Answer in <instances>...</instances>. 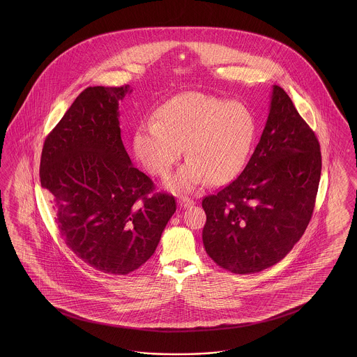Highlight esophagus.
<instances>
[{
  "label": "esophagus",
  "mask_w": 357,
  "mask_h": 357,
  "mask_svg": "<svg viewBox=\"0 0 357 357\" xmlns=\"http://www.w3.org/2000/svg\"><path fill=\"white\" fill-rule=\"evenodd\" d=\"M178 206L181 208H188V206H194V200H191L188 197H181L178 200Z\"/></svg>",
  "instance_id": "esophagus-1"
}]
</instances>
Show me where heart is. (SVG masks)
Wrapping results in <instances>:
<instances>
[{
	"mask_svg": "<svg viewBox=\"0 0 357 357\" xmlns=\"http://www.w3.org/2000/svg\"><path fill=\"white\" fill-rule=\"evenodd\" d=\"M142 123L133 135V151L153 175H166L185 146L188 160L166 185L176 194L191 192L200 184H225L236 179L249 160L257 119L239 102L197 91L178 94Z\"/></svg>",
	"mask_w": 357,
	"mask_h": 357,
	"instance_id": "1",
	"label": "heart"
}]
</instances>
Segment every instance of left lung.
<instances>
[{"mask_svg":"<svg viewBox=\"0 0 357 357\" xmlns=\"http://www.w3.org/2000/svg\"><path fill=\"white\" fill-rule=\"evenodd\" d=\"M321 169L313 130L288 94L273 85L266 127L245 170L203 200L206 254L241 275L284 259L312 218Z\"/></svg>","mask_w":357,"mask_h":357,"instance_id":"1","label":"left lung"}]
</instances>
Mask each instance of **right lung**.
Masks as SVG:
<instances>
[{
	"mask_svg": "<svg viewBox=\"0 0 357 357\" xmlns=\"http://www.w3.org/2000/svg\"><path fill=\"white\" fill-rule=\"evenodd\" d=\"M130 86L85 89L44 141L40 183L65 243L105 273L137 270L157 249L176 203L153 194L120 136Z\"/></svg>",
	"mask_w": 357,
	"mask_h": 357,
	"instance_id": "right-lung-1",
	"label": "right lung"
}]
</instances>
